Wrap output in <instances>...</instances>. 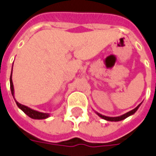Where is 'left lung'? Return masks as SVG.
Instances as JSON below:
<instances>
[{
    "instance_id": "obj_1",
    "label": "left lung",
    "mask_w": 156,
    "mask_h": 156,
    "mask_svg": "<svg viewBox=\"0 0 156 156\" xmlns=\"http://www.w3.org/2000/svg\"><path fill=\"white\" fill-rule=\"evenodd\" d=\"M141 104H138V106L136 107L135 108H133V110H131V111L128 112H126V113L123 114V115H121V116H104V115H102V114L99 113L97 112H95V113L97 114L98 116L101 117V118L104 119V120H106V121H122L124 119L127 118L128 116H131V115H133L136 112V111L138 110V108L140 107Z\"/></svg>"
}]
</instances>
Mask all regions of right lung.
Listing matches in <instances>:
<instances>
[{"instance_id": "obj_1", "label": "right lung", "mask_w": 156, "mask_h": 156, "mask_svg": "<svg viewBox=\"0 0 156 156\" xmlns=\"http://www.w3.org/2000/svg\"><path fill=\"white\" fill-rule=\"evenodd\" d=\"M12 69H13V68H12ZM9 83H10L11 93H12V95H13V99H14V100H15L16 104H17L18 108H20L21 110L24 112V113L27 114L28 116H30V118L36 119V120H42V119H46L48 118V117H49L50 116L49 113H44V112H40L35 111V110H34V109L30 108L29 107L25 106V105H23V104H19V103L15 100V98H14V88H13V81H12V72H11L10 78H9Z\"/></svg>"}]
</instances>
